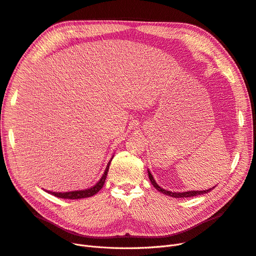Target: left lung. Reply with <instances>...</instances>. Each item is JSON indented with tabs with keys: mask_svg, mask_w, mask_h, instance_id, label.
<instances>
[{
	"mask_svg": "<svg viewBox=\"0 0 256 256\" xmlns=\"http://www.w3.org/2000/svg\"><path fill=\"white\" fill-rule=\"evenodd\" d=\"M148 178H150V183L152 184V186L157 190L158 192L164 194H168L170 196H172V198H190V196H198V194H207L211 190H202V192H168V190H163V188H161L157 183L154 182V176H152V174L148 172Z\"/></svg>",
	"mask_w": 256,
	"mask_h": 256,
	"instance_id": "8db88e82",
	"label": "left lung"
}]
</instances>
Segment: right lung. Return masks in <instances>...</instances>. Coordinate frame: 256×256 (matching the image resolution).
I'll use <instances>...</instances> for the list:
<instances>
[{
    "instance_id": "1",
    "label": "right lung",
    "mask_w": 256,
    "mask_h": 256,
    "mask_svg": "<svg viewBox=\"0 0 256 256\" xmlns=\"http://www.w3.org/2000/svg\"><path fill=\"white\" fill-rule=\"evenodd\" d=\"M112 161V160H110ZM110 161L108 162L106 168V172L104 174H102V179L99 180V182L94 185L93 187L88 188V190H77V192H48L50 194H53L55 196L58 198H71V200H75V198H90L92 196H94L95 194H97L99 190H102V188L104 187V184L106 182V174H108V168H110Z\"/></svg>"
}]
</instances>
